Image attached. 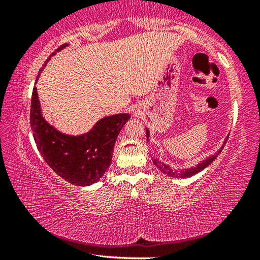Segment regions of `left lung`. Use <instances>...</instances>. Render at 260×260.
<instances>
[{"instance_id": "8db88e82", "label": "left lung", "mask_w": 260, "mask_h": 260, "mask_svg": "<svg viewBox=\"0 0 260 260\" xmlns=\"http://www.w3.org/2000/svg\"><path fill=\"white\" fill-rule=\"evenodd\" d=\"M146 133H147V139L149 141V135H150V132H149L147 127H146ZM228 135H230V134H228ZM228 135H227V138L225 139V141H223L221 148H220L217 152L213 153V155L208 156L205 158V159H203L201 162H199V164L192 166V167H188V169H183V170H175V169H172V167H171L169 164H165V162L160 161L159 159H158V158L153 159L152 161H153V164H155L158 167V169L161 171L162 173L169 175V177H171V178H190V177H192V175L200 173L201 171H203L205 167H208L211 164V162H212L215 159V158L218 157L219 153L222 151V148H223V146H225L226 141L228 139Z\"/></svg>"}]
</instances>
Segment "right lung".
<instances>
[{"label":"right lung","instance_id":"add662e5","mask_svg":"<svg viewBox=\"0 0 260 260\" xmlns=\"http://www.w3.org/2000/svg\"><path fill=\"white\" fill-rule=\"evenodd\" d=\"M69 46L64 43L52 52L43 68L52 56ZM129 118V113L112 114L101 118L87 133L65 134L43 118L37 87L33 88L29 120L38 150L55 173L76 186L86 187L100 181L111 164L114 143Z\"/></svg>","mask_w":260,"mask_h":260}]
</instances>
